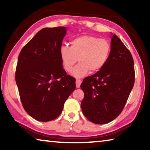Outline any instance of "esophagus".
<instances>
[{
	"label": "esophagus",
	"mask_w": 150,
	"mask_h": 150,
	"mask_svg": "<svg viewBox=\"0 0 150 150\" xmlns=\"http://www.w3.org/2000/svg\"><path fill=\"white\" fill-rule=\"evenodd\" d=\"M81 83H82V81L81 79H76V87H77V88L80 87Z\"/></svg>",
	"instance_id": "obj_1"
}]
</instances>
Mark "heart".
<instances>
[{
    "label": "heart",
    "mask_w": 150,
    "mask_h": 150,
    "mask_svg": "<svg viewBox=\"0 0 150 150\" xmlns=\"http://www.w3.org/2000/svg\"><path fill=\"white\" fill-rule=\"evenodd\" d=\"M71 46L63 45L59 49L62 64L66 71L70 72L75 63H79L71 74L80 78L89 72H97L103 69L110 57L111 45L107 40L93 35H82L71 40Z\"/></svg>",
    "instance_id": "heart-1"
}]
</instances>
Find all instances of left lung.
I'll list each match as a JSON object with an SVG mask.
<instances>
[{
  "mask_svg": "<svg viewBox=\"0 0 150 150\" xmlns=\"http://www.w3.org/2000/svg\"><path fill=\"white\" fill-rule=\"evenodd\" d=\"M135 71L130 51L117 35L111 39V52L103 69L83 79V115L97 124L110 122L122 112L134 87Z\"/></svg>",
  "mask_w": 150,
  "mask_h": 150,
  "instance_id": "1",
  "label": "left lung"
}]
</instances>
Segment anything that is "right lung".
<instances>
[{
  "mask_svg": "<svg viewBox=\"0 0 150 150\" xmlns=\"http://www.w3.org/2000/svg\"><path fill=\"white\" fill-rule=\"evenodd\" d=\"M65 27L45 28L22 48L18 55L15 79L26 112L41 122L53 120L75 89V79L63 69L59 49Z\"/></svg>",
  "mask_w": 150,
  "mask_h": 150,
  "instance_id": "right-lung-1",
  "label": "right lung"
}]
</instances>
